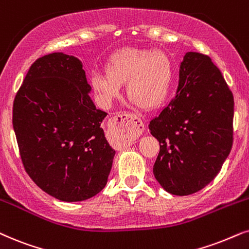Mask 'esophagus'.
Instances as JSON below:
<instances>
[{
    "label": "esophagus",
    "mask_w": 249,
    "mask_h": 249,
    "mask_svg": "<svg viewBox=\"0 0 249 249\" xmlns=\"http://www.w3.org/2000/svg\"><path fill=\"white\" fill-rule=\"evenodd\" d=\"M143 131V121L129 112L118 113L108 124V135L120 146L132 145Z\"/></svg>",
    "instance_id": "esophagus-1"
}]
</instances>
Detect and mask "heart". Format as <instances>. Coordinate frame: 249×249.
<instances>
[{
    "mask_svg": "<svg viewBox=\"0 0 249 249\" xmlns=\"http://www.w3.org/2000/svg\"><path fill=\"white\" fill-rule=\"evenodd\" d=\"M106 74L92 73L91 86L105 104L120 95L127 83V95L138 106L152 109L167 97L173 77L172 61L161 50L124 47L106 61Z\"/></svg>",
    "mask_w": 249,
    "mask_h": 249,
    "instance_id": "b5f03b06",
    "label": "heart"
}]
</instances>
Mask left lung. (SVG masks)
I'll use <instances>...</instances> for the list:
<instances>
[{"mask_svg": "<svg viewBox=\"0 0 249 249\" xmlns=\"http://www.w3.org/2000/svg\"><path fill=\"white\" fill-rule=\"evenodd\" d=\"M233 107L211 58L186 53L175 98L148 124L160 144L153 174L167 192L189 196L215 178L233 143Z\"/></svg>", "mask_w": 249, "mask_h": 249, "instance_id": "8db88e82", "label": "left lung"}]
</instances>
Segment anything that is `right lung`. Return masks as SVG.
Segmentation results:
<instances>
[{"instance_id": "1", "label": "right lung", "mask_w": 249, "mask_h": 249, "mask_svg": "<svg viewBox=\"0 0 249 249\" xmlns=\"http://www.w3.org/2000/svg\"><path fill=\"white\" fill-rule=\"evenodd\" d=\"M81 60L63 53L32 64L16 93L12 124L28 176L61 201H82L105 188L115 151L101 127L107 113L89 96Z\"/></svg>"}]
</instances>
